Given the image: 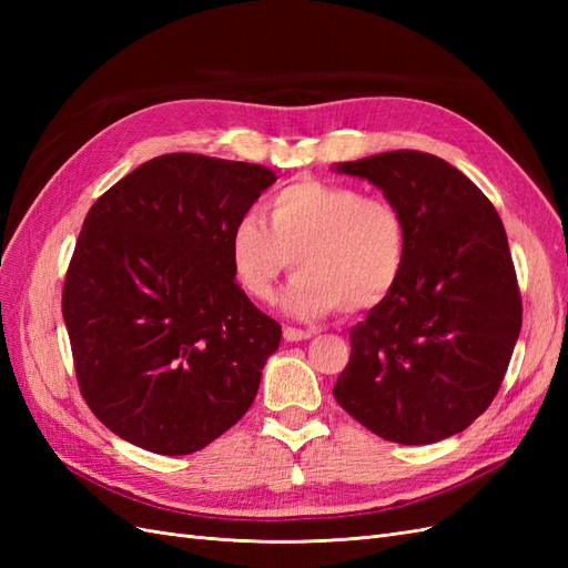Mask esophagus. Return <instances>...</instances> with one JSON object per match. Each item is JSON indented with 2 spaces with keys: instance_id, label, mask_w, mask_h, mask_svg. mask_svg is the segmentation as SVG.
<instances>
[{
  "instance_id": "obj_1",
  "label": "esophagus",
  "mask_w": 568,
  "mask_h": 568,
  "mask_svg": "<svg viewBox=\"0 0 568 568\" xmlns=\"http://www.w3.org/2000/svg\"><path fill=\"white\" fill-rule=\"evenodd\" d=\"M313 336H315L313 329H298V326H284V338H286L288 343H294V341H307V338H313Z\"/></svg>"
}]
</instances>
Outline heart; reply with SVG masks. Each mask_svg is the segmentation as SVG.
<instances>
[{"label": "heart", "instance_id": "heart-1", "mask_svg": "<svg viewBox=\"0 0 568 568\" xmlns=\"http://www.w3.org/2000/svg\"><path fill=\"white\" fill-rule=\"evenodd\" d=\"M265 215L246 213L230 232L234 282L253 301H272L294 261L301 272L282 305L301 320L372 311L403 277L409 230L386 196L303 178L277 189Z\"/></svg>", "mask_w": 568, "mask_h": 568}]
</instances>
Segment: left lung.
Returning <instances> with one entry per match:
<instances>
[{"label":"left lung","instance_id":"left-lung-1","mask_svg":"<svg viewBox=\"0 0 568 568\" xmlns=\"http://www.w3.org/2000/svg\"><path fill=\"white\" fill-rule=\"evenodd\" d=\"M336 170L398 205L409 248L393 294L351 329L334 398L386 440L450 438L488 409L521 332L503 220L467 175L432 153L386 151Z\"/></svg>","mask_w":568,"mask_h":568}]
</instances>
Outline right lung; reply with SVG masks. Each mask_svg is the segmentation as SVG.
Here are the masks:
<instances>
[{"label": "right lung", "mask_w": 568, "mask_h": 568, "mask_svg": "<svg viewBox=\"0 0 568 568\" xmlns=\"http://www.w3.org/2000/svg\"><path fill=\"white\" fill-rule=\"evenodd\" d=\"M265 165L165 153L101 194L65 272L82 398L123 440L189 455L242 419L282 326L234 282L230 232Z\"/></svg>", "instance_id": "obj_1"}]
</instances>
